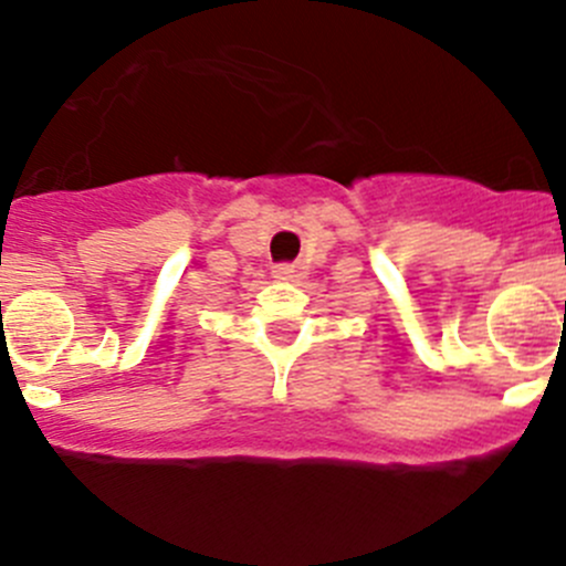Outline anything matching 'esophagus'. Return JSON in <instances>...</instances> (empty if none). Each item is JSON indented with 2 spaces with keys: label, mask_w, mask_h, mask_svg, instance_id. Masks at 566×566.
I'll return each instance as SVG.
<instances>
[{
  "label": "esophagus",
  "mask_w": 566,
  "mask_h": 566,
  "mask_svg": "<svg viewBox=\"0 0 566 566\" xmlns=\"http://www.w3.org/2000/svg\"><path fill=\"white\" fill-rule=\"evenodd\" d=\"M273 279H276V282H293L295 276H298V271H295V265H287V263H282V265H273Z\"/></svg>",
  "instance_id": "esophagus-1"
}]
</instances>
